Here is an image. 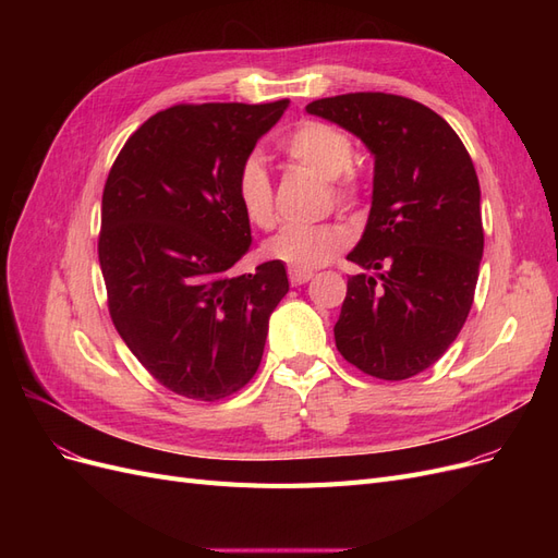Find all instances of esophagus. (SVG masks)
<instances>
[{
  "mask_svg": "<svg viewBox=\"0 0 558 558\" xmlns=\"http://www.w3.org/2000/svg\"><path fill=\"white\" fill-rule=\"evenodd\" d=\"M312 277H314L312 269H295V267H291V269H289V279H291V283H293V286L307 283Z\"/></svg>",
  "mask_w": 558,
  "mask_h": 558,
  "instance_id": "obj_1",
  "label": "esophagus"
}]
</instances>
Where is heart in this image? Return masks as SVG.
I'll return each instance as SVG.
<instances>
[{"label": "heart", "instance_id": "obj_1", "mask_svg": "<svg viewBox=\"0 0 558 558\" xmlns=\"http://www.w3.org/2000/svg\"><path fill=\"white\" fill-rule=\"evenodd\" d=\"M286 158L324 177L332 183L335 197L349 202L359 193V174L353 170V142L349 134L324 121H302L281 142ZM234 195L240 209L251 226L260 230L275 223V191L272 181L258 156L242 160ZM347 244V234L340 226H289L267 240L265 251L269 258L281 260L295 269H316L330 263Z\"/></svg>", "mask_w": 558, "mask_h": 558}]
</instances>
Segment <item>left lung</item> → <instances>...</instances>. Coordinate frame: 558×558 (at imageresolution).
Wrapping results in <instances>:
<instances>
[{"label": "left lung", "mask_w": 558, "mask_h": 558, "mask_svg": "<svg viewBox=\"0 0 558 558\" xmlns=\"http://www.w3.org/2000/svg\"><path fill=\"white\" fill-rule=\"evenodd\" d=\"M375 156L373 207L349 260L353 275L335 344L361 373L400 381L424 373L459 337L484 251L480 181L442 116L388 93H349L307 105Z\"/></svg>", "instance_id": "obj_1"}]
</instances>
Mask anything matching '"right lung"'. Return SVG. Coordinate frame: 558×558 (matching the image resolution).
Listing matches in <instances>:
<instances>
[{
	"label": "right lung",
	"mask_w": 558,
	"mask_h": 558,
	"mask_svg": "<svg viewBox=\"0 0 558 558\" xmlns=\"http://www.w3.org/2000/svg\"><path fill=\"white\" fill-rule=\"evenodd\" d=\"M286 107L289 99L158 111L125 142L105 183L97 251L111 320L177 396L214 402L246 386L269 314L289 293L281 260L230 272L251 246L234 179Z\"/></svg>",
	"instance_id": "1"
}]
</instances>
